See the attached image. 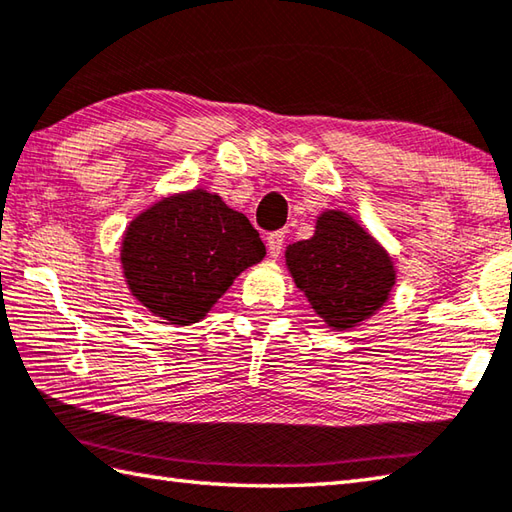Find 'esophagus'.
I'll use <instances>...</instances> for the list:
<instances>
[{
  "instance_id": "34e87169",
  "label": "esophagus",
  "mask_w": 512,
  "mask_h": 512,
  "mask_svg": "<svg viewBox=\"0 0 512 512\" xmlns=\"http://www.w3.org/2000/svg\"><path fill=\"white\" fill-rule=\"evenodd\" d=\"M283 243H285V231L278 229V231H272V234L267 236V249H269V256L272 258H278L283 252Z\"/></svg>"
}]
</instances>
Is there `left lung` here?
Instances as JSON below:
<instances>
[{
	"label": "left lung",
	"instance_id": "left-lung-1",
	"mask_svg": "<svg viewBox=\"0 0 512 512\" xmlns=\"http://www.w3.org/2000/svg\"><path fill=\"white\" fill-rule=\"evenodd\" d=\"M287 267L316 314L334 330L361 323L388 301V254L341 211H325L316 234L287 249Z\"/></svg>",
	"mask_w": 512,
	"mask_h": 512
}]
</instances>
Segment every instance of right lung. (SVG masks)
<instances>
[{
	"label": "right lung",
	"instance_id": "right-lung-1",
	"mask_svg": "<svg viewBox=\"0 0 512 512\" xmlns=\"http://www.w3.org/2000/svg\"><path fill=\"white\" fill-rule=\"evenodd\" d=\"M263 256L265 245L247 216L202 189L144 211L122 243L133 296L176 325L205 316L234 278Z\"/></svg>",
	"mask_w": 512,
	"mask_h": 512
}]
</instances>
